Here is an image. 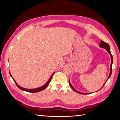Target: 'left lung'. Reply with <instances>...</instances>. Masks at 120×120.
I'll use <instances>...</instances> for the list:
<instances>
[{
  "label": "left lung",
  "instance_id": "8db88e82",
  "mask_svg": "<svg viewBox=\"0 0 120 120\" xmlns=\"http://www.w3.org/2000/svg\"><path fill=\"white\" fill-rule=\"evenodd\" d=\"M100 46L101 47V48H104V49H106L107 50V52H108L109 53V54H110L111 58V66H110V74H109V77H108V79H107L106 82H105V83H104V85L103 86H102V88H103V87L105 85V83H106L107 81H108V79L110 78L111 75V74H112V62H113V59H112V55L111 51H110V45H109V44H108V43L105 42L103 41H101V42H100ZM69 84H70V85L71 87V89H72V90H74V91L75 92H77V93H79V94H82V95H87V94H90V93H81V92L77 91V90H76L74 88V87L72 86V85H71V83L70 81H69ZM100 90H101V89H100ZM97 92H98V91H97Z\"/></svg>",
  "mask_w": 120,
  "mask_h": 120
}]
</instances>
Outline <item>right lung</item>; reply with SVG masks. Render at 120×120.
Listing matches in <instances>:
<instances>
[{"label": "right lung", "mask_w": 120, "mask_h": 120, "mask_svg": "<svg viewBox=\"0 0 120 120\" xmlns=\"http://www.w3.org/2000/svg\"><path fill=\"white\" fill-rule=\"evenodd\" d=\"M9 74H10V75L11 77H12V79H13L14 82H15V83H16V85L17 86L18 88H19V89H20V90H24V91H26V92H30V93H37V92H40V91H41V90H45V89L46 88V87L49 86V82H50V81H51V79H52V75H53V74H54V72L53 74H52V75L51 76H50V78L49 79L48 81L44 85H43V86H41V87H40V88H36V89H25V88H22V87H21V86H19V85H18L17 83L15 81V80H14V79L12 78V75H11L10 74V72H9Z\"/></svg>", "instance_id": "add662e5"}]
</instances>
